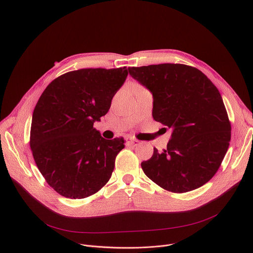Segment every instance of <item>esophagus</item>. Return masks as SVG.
<instances>
[{"instance_id": "obj_1", "label": "esophagus", "mask_w": 253, "mask_h": 253, "mask_svg": "<svg viewBox=\"0 0 253 253\" xmlns=\"http://www.w3.org/2000/svg\"><path fill=\"white\" fill-rule=\"evenodd\" d=\"M127 143L129 144V145H132V146H138L140 144V141L137 140V139H133V138H128L126 139Z\"/></svg>"}]
</instances>
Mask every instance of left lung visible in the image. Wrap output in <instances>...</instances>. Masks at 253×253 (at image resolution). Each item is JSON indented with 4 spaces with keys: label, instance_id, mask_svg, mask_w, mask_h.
<instances>
[{
    "label": "left lung",
    "instance_id": "left-lung-1",
    "mask_svg": "<svg viewBox=\"0 0 253 253\" xmlns=\"http://www.w3.org/2000/svg\"><path fill=\"white\" fill-rule=\"evenodd\" d=\"M153 97L152 116L172 129L167 148L141 163L148 178L175 193L214 176L229 146L231 127L218 89L196 68L159 64L128 68Z\"/></svg>",
    "mask_w": 253,
    "mask_h": 253
}]
</instances>
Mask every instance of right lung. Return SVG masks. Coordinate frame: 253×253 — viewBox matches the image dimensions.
Returning a JSON list of instances; mask_svg holds the SVG:
<instances>
[{
    "label": "right lung",
    "instance_id": "1",
    "mask_svg": "<svg viewBox=\"0 0 253 253\" xmlns=\"http://www.w3.org/2000/svg\"><path fill=\"white\" fill-rule=\"evenodd\" d=\"M127 76L126 67L68 72L36 105L30 146L47 183L62 196L88 197L111 178L125 141L104 139L93 125L110 109Z\"/></svg>",
    "mask_w": 253,
    "mask_h": 253
}]
</instances>
